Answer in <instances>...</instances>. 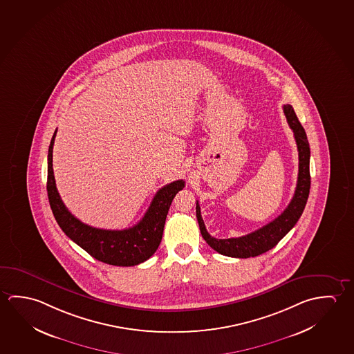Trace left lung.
I'll return each instance as SVG.
<instances>
[{"label": "left lung", "mask_w": 354, "mask_h": 354, "mask_svg": "<svg viewBox=\"0 0 354 354\" xmlns=\"http://www.w3.org/2000/svg\"><path fill=\"white\" fill-rule=\"evenodd\" d=\"M284 113L290 128L294 132L297 151H299V175L296 184L295 194L291 198L288 207L279 214L275 220L269 222L266 226L261 227L254 232L245 234L242 237L217 239L212 237L203 223L200 211V205L196 201V217L200 231L203 239L212 250L220 254L232 257V258H250L263 254L274 248L285 237L296 222L300 218L304 209L306 206L307 198L310 194V145L307 140L305 129L296 117L295 111L291 104H284Z\"/></svg>", "instance_id": "8db88e82"}]
</instances>
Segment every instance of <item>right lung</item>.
Here are the masks:
<instances>
[{"label": "right lung", "mask_w": 354, "mask_h": 354, "mask_svg": "<svg viewBox=\"0 0 354 354\" xmlns=\"http://www.w3.org/2000/svg\"><path fill=\"white\" fill-rule=\"evenodd\" d=\"M53 134L48 151L47 192L50 209L59 226L68 237L95 259L117 267H133L149 259L162 242V231L169 207L175 195L184 189L185 181L176 180L156 194L149 209L136 226L112 231L87 226L70 214L62 201L53 171Z\"/></svg>", "instance_id": "add662e5"}]
</instances>
